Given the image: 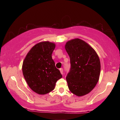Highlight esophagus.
<instances>
[{"label": "esophagus", "mask_w": 120, "mask_h": 120, "mask_svg": "<svg viewBox=\"0 0 120 120\" xmlns=\"http://www.w3.org/2000/svg\"><path fill=\"white\" fill-rule=\"evenodd\" d=\"M60 73H61L63 75V69H62V68H60Z\"/></svg>", "instance_id": "34e87169"}]
</instances>
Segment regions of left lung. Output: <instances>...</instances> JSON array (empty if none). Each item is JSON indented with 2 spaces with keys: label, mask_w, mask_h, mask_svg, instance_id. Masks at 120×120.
<instances>
[{
  "label": "left lung",
  "mask_w": 120,
  "mask_h": 120,
  "mask_svg": "<svg viewBox=\"0 0 120 120\" xmlns=\"http://www.w3.org/2000/svg\"><path fill=\"white\" fill-rule=\"evenodd\" d=\"M65 49L71 64L66 77L68 86L71 93L78 97L89 93L99 81L101 62L94 49L81 39L69 40Z\"/></svg>",
  "instance_id": "obj_1"
}]
</instances>
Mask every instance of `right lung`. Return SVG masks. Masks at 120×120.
I'll return each mask as SVG.
<instances>
[{
  "label": "right lung",
  "instance_id": "right-lung-1",
  "mask_svg": "<svg viewBox=\"0 0 120 120\" xmlns=\"http://www.w3.org/2000/svg\"><path fill=\"white\" fill-rule=\"evenodd\" d=\"M55 47V43L48 41L39 42L29 50L23 62L24 78L31 90L39 94L53 91L57 80L62 78L52 58Z\"/></svg>",
  "mask_w": 120,
  "mask_h": 120
}]
</instances>
